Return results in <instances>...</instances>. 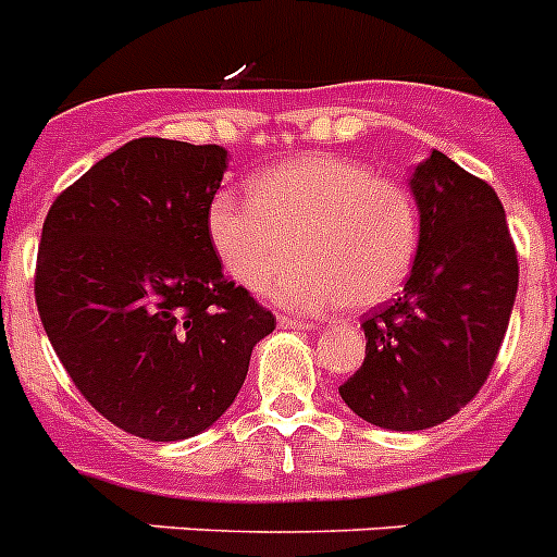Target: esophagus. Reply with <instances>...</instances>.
Listing matches in <instances>:
<instances>
[{"instance_id": "1", "label": "esophagus", "mask_w": 557, "mask_h": 557, "mask_svg": "<svg viewBox=\"0 0 557 557\" xmlns=\"http://www.w3.org/2000/svg\"><path fill=\"white\" fill-rule=\"evenodd\" d=\"M278 326L282 329H312V323L304 321V318H289V314H282V318H278Z\"/></svg>"}]
</instances>
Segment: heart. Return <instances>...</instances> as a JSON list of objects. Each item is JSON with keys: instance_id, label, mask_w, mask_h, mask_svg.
<instances>
[{"instance_id": "b5f03b06", "label": "heart", "mask_w": 557, "mask_h": 557, "mask_svg": "<svg viewBox=\"0 0 557 557\" xmlns=\"http://www.w3.org/2000/svg\"><path fill=\"white\" fill-rule=\"evenodd\" d=\"M253 200L218 191L206 231L223 268L293 309L348 304L371 309L405 287L418 253V209L410 189L343 156H304L256 175Z\"/></svg>"}]
</instances>
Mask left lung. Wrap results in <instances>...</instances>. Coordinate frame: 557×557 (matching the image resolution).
<instances>
[{"label":"left lung","instance_id":"8db88e82","mask_svg":"<svg viewBox=\"0 0 557 557\" xmlns=\"http://www.w3.org/2000/svg\"><path fill=\"white\" fill-rule=\"evenodd\" d=\"M421 214L405 293L366 314V362L339 396L368 424L430 430L485 385L519 289V259L502 200L432 150L410 175Z\"/></svg>","mask_w":557,"mask_h":557}]
</instances>
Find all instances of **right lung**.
Segmentation results:
<instances>
[{
  "instance_id": "obj_1",
  "label": "right lung",
  "mask_w": 557,
  "mask_h": 557,
  "mask_svg": "<svg viewBox=\"0 0 557 557\" xmlns=\"http://www.w3.org/2000/svg\"><path fill=\"white\" fill-rule=\"evenodd\" d=\"M228 152L145 136L63 189L44 220L36 304L77 391L145 441L209 430L275 329L206 231Z\"/></svg>"
}]
</instances>
